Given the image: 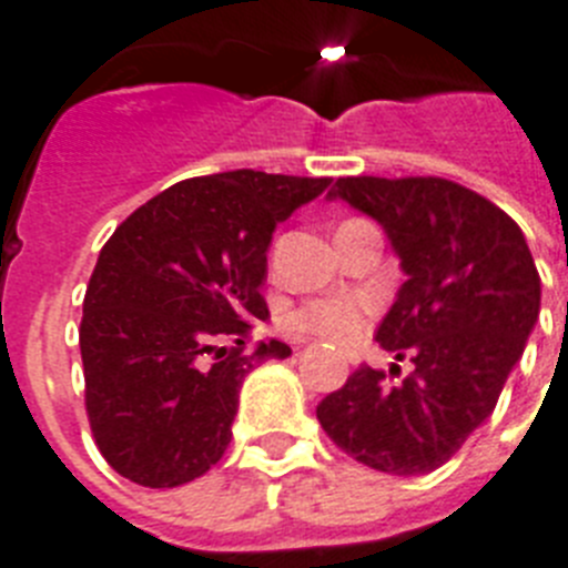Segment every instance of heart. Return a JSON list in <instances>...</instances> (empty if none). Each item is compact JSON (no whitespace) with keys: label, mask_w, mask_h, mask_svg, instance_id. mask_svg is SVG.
Returning a JSON list of instances; mask_svg holds the SVG:
<instances>
[{"label":"heart","mask_w":568,"mask_h":568,"mask_svg":"<svg viewBox=\"0 0 568 568\" xmlns=\"http://www.w3.org/2000/svg\"><path fill=\"white\" fill-rule=\"evenodd\" d=\"M369 315H373V304L361 295L318 298L295 310L287 318V327L301 335H318L327 344H349L364 333Z\"/></svg>","instance_id":"b5f03b06"}]
</instances>
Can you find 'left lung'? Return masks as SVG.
Listing matches in <instances>:
<instances>
[{
	"instance_id": "1",
	"label": "left lung",
	"mask_w": 568,
	"mask_h": 568,
	"mask_svg": "<svg viewBox=\"0 0 568 568\" xmlns=\"http://www.w3.org/2000/svg\"><path fill=\"white\" fill-rule=\"evenodd\" d=\"M373 215L406 281L375 341L415 369L398 384L358 366L321 400L324 433L386 475L438 469L491 415L540 313V275L520 227L438 175H346L329 190ZM389 373H400L393 366Z\"/></svg>"
}]
</instances>
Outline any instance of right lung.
Masks as SVG:
<instances>
[{
  "label": "right lung",
  "instance_id": "right-lung-1",
  "mask_svg": "<svg viewBox=\"0 0 568 568\" xmlns=\"http://www.w3.org/2000/svg\"><path fill=\"white\" fill-rule=\"evenodd\" d=\"M329 179L230 170L187 179L124 219L82 304L84 409L122 478L173 489L202 478L233 438L239 389L290 346L244 349L270 315L261 284L275 224Z\"/></svg>",
  "mask_w": 568,
  "mask_h": 568
}]
</instances>
